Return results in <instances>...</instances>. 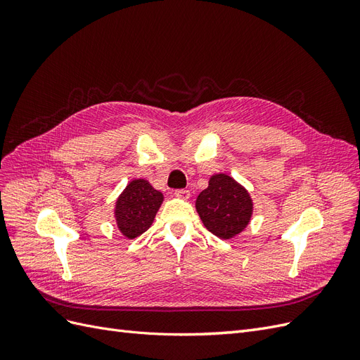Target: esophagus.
Here are the masks:
<instances>
[{
    "mask_svg": "<svg viewBox=\"0 0 360 360\" xmlns=\"http://www.w3.org/2000/svg\"><path fill=\"white\" fill-rule=\"evenodd\" d=\"M174 195L179 198H183V200H188L191 197V192L188 189H176L174 191Z\"/></svg>",
    "mask_w": 360,
    "mask_h": 360,
    "instance_id": "1",
    "label": "esophagus"
}]
</instances>
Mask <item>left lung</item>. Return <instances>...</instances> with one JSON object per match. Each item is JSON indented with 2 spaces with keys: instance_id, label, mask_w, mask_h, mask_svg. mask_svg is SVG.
I'll return each instance as SVG.
<instances>
[{
  "instance_id": "left-lung-1",
  "label": "left lung",
  "mask_w": 360,
  "mask_h": 360,
  "mask_svg": "<svg viewBox=\"0 0 360 360\" xmlns=\"http://www.w3.org/2000/svg\"><path fill=\"white\" fill-rule=\"evenodd\" d=\"M197 212L204 226L221 238L243 231L252 214L249 193L230 176L216 174L197 198Z\"/></svg>"
}]
</instances>
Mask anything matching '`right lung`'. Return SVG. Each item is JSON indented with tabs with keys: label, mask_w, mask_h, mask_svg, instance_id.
I'll list each match as a JSON object with an SVG mask.
<instances>
[{
	"label": "right lung",
	"mask_w": 360,
	"mask_h": 360,
	"mask_svg": "<svg viewBox=\"0 0 360 360\" xmlns=\"http://www.w3.org/2000/svg\"><path fill=\"white\" fill-rule=\"evenodd\" d=\"M162 201L163 195L151 188L148 181H130L115 205L118 230L129 238L141 236L153 222Z\"/></svg>",
	"instance_id": "add662e5"
}]
</instances>
